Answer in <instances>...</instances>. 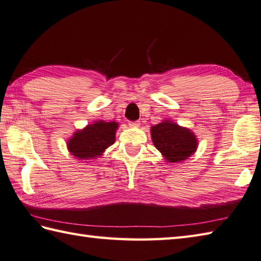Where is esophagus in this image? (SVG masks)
Returning a JSON list of instances; mask_svg holds the SVG:
<instances>
[{
  "instance_id": "1",
  "label": "esophagus",
  "mask_w": 261,
  "mask_h": 261,
  "mask_svg": "<svg viewBox=\"0 0 261 261\" xmlns=\"http://www.w3.org/2000/svg\"><path fill=\"white\" fill-rule=\"evenodd\" d=\"M128 125H129V127H133V128H136V127H140L141 124H140V121L136 120V121H129Z\"/></svg>"
}]
</instances>
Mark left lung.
Returning a JSON list of instances; mask_svg holds the SVG:
<instances>
[{
	"instance_id": "1",
	"label": "left lung",
	"mask_w": 261,
	"mask_h": 261,
	"mask_svg": "<svg viewBox=\"0 0 261 261\" xmlns=\"http://www.w3.org/2000/svg\"><path fill=\"white\" fill-rule=\"evenodd\" d=\"M151 137L154 146L160 151L168 163L187 160L198 147V140L194 132L171 119H164L152 126Z\"/></svg>"
}]
</instances>
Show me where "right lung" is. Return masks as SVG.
<instances>
[{
  "mask_svg": "<svg viewBox=\"0 0 261 261\" xmlns=\"http://www.w3.org/2000/svg\"><path fill=\"white\" fill-rule=\"evenodd\" d=\"M118 127L116 121L95 120L82 129H76L67 138V150L76 160H94L114 144Z\"/></svg>",
  "mask_w": 261,
  "mask_h": 261,
  "instance_id": "right-lung-1",
  "label": "right lung"
}]
</instances>
